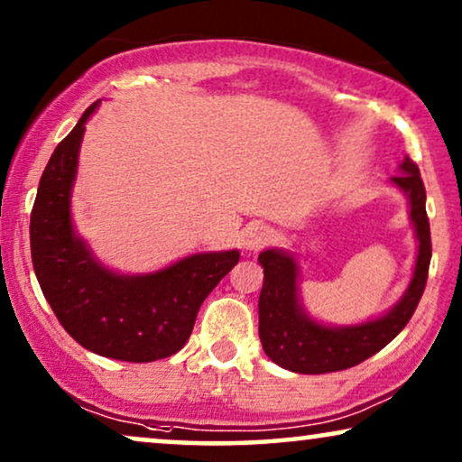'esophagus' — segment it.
<instances>
[{
  "label": "esophagus",
  "mask_w": 462,
  "mask_h": 462,
  "mask_svg": "<svg viewBox=\"0 0 462 462\" xmlns=\"http://www.w3.org/2000/svg\"><path fill=\"white\" fill-rule=\"evenodd\" d=\"M273 237H275V233H273V229H271V226L254 225V226H250L248 233H245L244 245H245V250L256 252V250H263L264 245H269L271 242H273Z\"/></svg>",
  "instance_id": "esophagus-1"
}]
</instances>
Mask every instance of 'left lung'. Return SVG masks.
Wrapping results in <instances>:
<instances>
[{
	"label": "left lung",
	"instance_id": "left-lung-1",
	"mask_svg": "<svg viewBox=\"0 0 462 462\" xmlns=\"http://www.w3.org/2000/svg\"><path fill=\"white\" fill-rule=\"evenodd\" d=\"M393 182L410 198V217L419 237L414 277L403 299L381 319L353 328L321 326L302 313L296 296V263L282 250H264L258 263L264 282L258 299V337L263 349L282 368L299 374H326L362 364L387 346L412 318L425 292L431 263V229L420 170L406 157Z\"/></svg>",
	"mask_w": 462,
	"mask_h": 462
}]
</instances>
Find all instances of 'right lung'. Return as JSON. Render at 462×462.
Segmentation results:
<instances>
[{
	"instance_id": "1",
	"label": "right lung",
	"mask_w": 462,
	"mask_h": 462,
	"mask_svg": "<svg viewBox=\"0 0 462 462\" xmlns=\"http://www.w3.org/2000/svg\"><path fill=\"white\" fill-rule=\"evenodd\" d=\"M98 100L59 143L31 210V258L60 326L81 346L122 362H155L182 349L201 302L236 267L239 252L193 254L151 275H116L75 237L69 198L86 122Z\"/></svg>"
}]
</instances>
